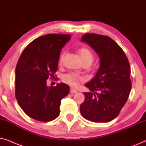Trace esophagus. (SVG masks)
Instances as JSON below:
<instances>
[{
  "label": "esophagus",
  "mask_w": 146,
  "mask_h": 146,
  "mask_svg": "<svg viewBox=\"0 0 146 146\" xmlns=\"http://www.w3.org/2000/svg\"><path fill=\"white\" fill-rule=\"evenodd\" d=\"M70 92H71V93H77V91L76 90V89H70Z\"/></svg>",
  "instance_id": "34e87169"
}]
</instances>
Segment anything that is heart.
I'll return each mask as SVG.
<instances>
[{"instance_id": "heart-1", "label": "heart", "mask_w": 146, "mask_h": 146, "mask_svg": "<svg viewBox=\"0 0 146 146\" xmlns=\"http://www.w3.org/2000/svg\"><path fill=\"white\" fill-rule=\"evenodd\" d=\"M77 53H78L83 64H89L90 65L92 63L93 59H94V56H93V54L91 52V50L89 48H87V46H82V47L79 48V50H77ZM65 55V53L63 52L59 56V64L60 65H61L63 63ZM63 81L64 83L70 85V86L77 87L80 84V83L84 81V79L82 77L76 74V73H70L64 75L63 77Z\"/></svg>"}]
</instances>
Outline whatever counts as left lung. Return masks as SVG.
Segmentation results:
<instances>
[{
	"label": "left lung",
	"instance_id": "8db88e82",
	"mask_svg": "<svg viewBox=\"0 0 146 146\" xmlns=\"http://www.w3.org/2000/svg\"><path fill=\"white\" fill-rule=\"evenodd\" d=\"M81 40L89 44L100 58L96 76L85 84L81 115L93 122H109L119 115L131 91L130 65L123 49L108 36L86 33Z\"/></svg>",
	"mask_w": 146,
	"mask_h": 146
}]
</instances>
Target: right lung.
<instances>
[{
	"label": "right lung",
	"instance_id": "1",
	"mask_svg": "<svg viewBox=\"0 0 146 146\" xmlns=\"http://www.w3.org/2000/svg\"><path fill=\"white\" fill-rule=\"evenodd\" d=\"M71 35L48 34L29 43L17 64L15 97L23 111L39 121L55 119L61 100L69 93L63 83L48 87L46 80L55 79L60 52Z\"/></svg>",
	"mask_w": 146,
	"mask_h": 146
}]
</instances>
